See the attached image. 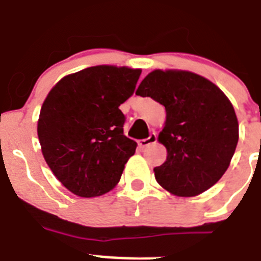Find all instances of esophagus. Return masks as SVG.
I'll return each instance as SVG.
<instances>
[{
    "label": "esophagus",
    "mask_w": 261,
    "mask_h": 261,
    "mask_svg": "<svg viewBox=\"0 0 261 261\" xmlns=\"http://www.w3.org/2000/svg\"><path fill=\"white\" fill-rule=\"evenodd\" d=\"M157 142V136L156 134H151V135L148 136L147 139H142L138 142V144H139L140 148H145L148 147V145H151V144H154V143Z\"/></svg>",
    "instance_id": "esophagus-1"
}]
</instances>
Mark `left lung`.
<instances>
[{
    "label": "left lung",
    "instance_id": "left-lung-1",
    "mask_svg": "<svg viewBox=\"0 0 261 261\" xmlns=\"http://www.w3.org/2000/svg\"><path fill=\"white\" fill-rule=\"evenodd\" d=\"M136 95L165 107L159 135L168 151L154 177L177 196H196L218 182L229 168L239 138L238 119L225 93L200 75L182 70H154Z\"/></svg>",
    "mask_w": 261,
    "mask_h": 261
}]
</instances>
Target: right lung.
<instances>
[{
  "mask_svg": "<svg viewBox=\"0 0 261 261\" xmlns=\"http://www.w3.org/2000/svg\"><path fill=\"white\" fill-rule=\"evenodd\" d=\"M142 70L101 65L61 79L46 96L37 135L46 164L72 194L100 196L119 182L136 143L123 135L119 105Z\"/></svg>",
  "mask_w": 261,
  "mask_h": 261,
  "instance_id": "1",
  "label": "right lung"
}]
</instances>
